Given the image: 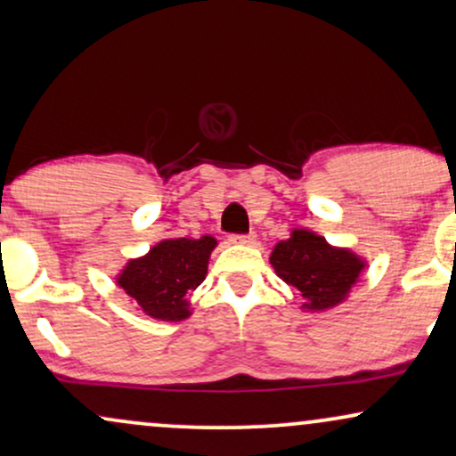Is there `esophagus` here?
<instances>
[{"mask_svg":"<svg viewBox=\"0 0 456 456\" xmlns=\"http://www.w3.org/2000/svg\"><path fill=\"white\" fill-rule=\"evenodd\" d=\"M229 240H232L233 244H255L256 235H255V233H244V235L235 233V235H232V238H229Z\"/></svg>","mask_w":456,"mask_h":456,"instance_id":"obj_1","label":"esophagus"}]
</instances>
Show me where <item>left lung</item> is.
Returning <instances> with one entry per match:
<instances>
[{
  "instance_id": "1",
  "label": "left lung",
  "mask_w": 456,
  "mask_h": 456,
  "mask_svg": "<svg viewBox=\"0 0 456 456\" xmlns=\"http://www.w3.org/2000/svg\"><path fill=\"white\" fill-rule=\"evenodd\" d=\"M275 273L301 292L303 307L326 311L347 298L366 263L345 248H334L322 235L295 229L290 238L280 241L271 252Z\"/></svg>"
}]
</instances>
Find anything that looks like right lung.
<instances>
[{
    "instance_id": "right-lung-1",
    "label": "right lung",
    "mask_w": 456,
    "mask_h": 456,
    "mask_svg": "<svg viewBox=\"0 0 456 456\" xmlns=\"http://www.w3.org/2000/svg\"><path fill=\"white\" fill-rule=\"evenodd\" d=\"M215 246L216 240L212 235L200 240H164L149 255L126 265L118 275V284L151 318L185 320L191 315L187 295L204 281Z\"/></svg>"
}]
</instances>
